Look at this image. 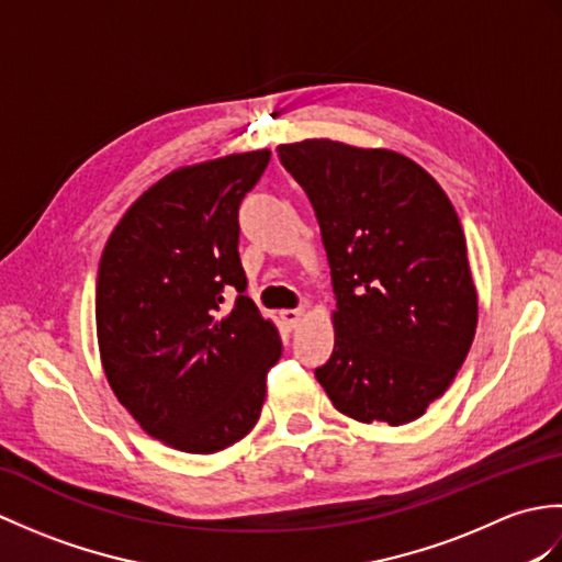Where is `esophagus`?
Listing matches in <instances>:
<instances>
[{
  "mask_svg": "<svg viewBox=\"0 0 562 562\" xmlns=\"http://www.w3.org/2000/svg\"><path fill=\"white\" fill-rule=\"evenodd\" d=\"M302 316H304L302 306L300 308H282V312H280V318L284 321V326H288V328H294L296 324H300Z\"/></svg>",
  "mask_w": 562,
  "mask_h": 562,
  "instance_id": "esophagus-1",
  "label": "esophagus"
}]
</instances>
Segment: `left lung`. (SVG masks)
<instances>
[{
	"label": "left lung",
	"mask_w": 562,
	"mask_h": 562,
	"mask_svg": "<svg viewBox=\"0 0 562 562\" xmlns=\"http://www.w3.org/2000/svg\"><path fill=\"white\" fill-rule=\"evenodd\" d=\"M278 157L316 212L336 292L318 384L360 423L415 420L449 389L479 324L457 210L396 151L304 139Z\"/></svg>",
	"instance_id": "1"
}]
</instances>
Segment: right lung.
Instances as JSON below:
<instances>
[{
    "mask_svg": "<svg viewBox=\"0 0 562 562\" xmlns=\"http://www.w3.org/2000/svg\"><path fill=\"white\" fill-rule=\"evenodd\" d=\"M268 161L258 149L169 173L133 202L101 256L109 384L147 435L188 453L220 451L256 425L282 355L238 258V207Z\"/></svg>",
    "mask_w": 562,
    "mask_h": 562,
    "instance_id": "right-lung-1",
    "label": "right lung"
}]
</instances>
